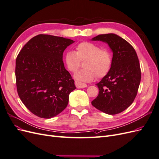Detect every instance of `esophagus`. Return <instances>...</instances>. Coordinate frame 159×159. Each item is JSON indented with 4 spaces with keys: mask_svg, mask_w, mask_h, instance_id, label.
Here are the masks:
<instances>
[{
    "mask_svg": "<svg viewBox=\"0 0 159 159\" xmlns=\"http://www.w3.org/2000/svg\"><path fill=\"white\" fill-rule=\"evenodd\" d=\"M75 86H76L77 88H86L88 86L87 85L85 84L80 83V82H79V81H75Z\"/></svg>",
    "mask_w": 159,
    "mask_h": 159,
    "instance_id": "obj_1",
    "label": "esophagus"
}]
</instances>
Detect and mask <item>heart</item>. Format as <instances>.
<instances>
[{"instance_id":"1","label":"heart","mask_w":159,"mask_h":159,"mask_svg":"<svg viewBox=\"0 0 159 159\" xmlns=\"http://www.w3.org/2000/svg\"><path fill=\"white\" fill-rule=\"evenodd\" d=\"M76 52H66L64 61L66 68L71 72H75L80 68L81 61H85L84 69L74 75V78L81 82H89L95 76L102 78L106 75L112 66V55L107 48L89 42H81L76 46Z\"/></svg>"}]
</instances>
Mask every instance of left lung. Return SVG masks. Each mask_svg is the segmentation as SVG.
Returning a JSON list of instances; mask_svg holds the SVG:
<instances>
[{"mask_svg":"<svg viewBox=\"0 0 159 159\" xmlns=\"http://www.w3.org/2000/svg\"><path fill=\"white\" fill-rule=\"evenodd\" d=\"M91 40L107 43L113 52L111 68L96 84L99 94L91 104L109 115L121 113L133 102L141 82V72L137 53L127 41L115 34H100Z\"/></svg>","mask_w":159,"mask_h":159,"instance_id":"obj_1","label":"left lung"}]
</instances>
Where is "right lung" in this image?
I'll return each mask as SVG.
<instances>
[{"mask_svg": "<svg viewBox=\"0 0 159 159\" xmlns=\"http://www.w3.org/2000/svg\"><path fill=\"white\" fill-rule=\"evenodd\" d=\"M74 40L48 34L28 41L16 60V84L19 98L36 116L50 119L64 110L69 95L76 88L62 60Z\"/></svg>", "mask_w": 159, "mask_h": 159, "instance_id": "add662e5", "label": "right lung"}]
</instances>
